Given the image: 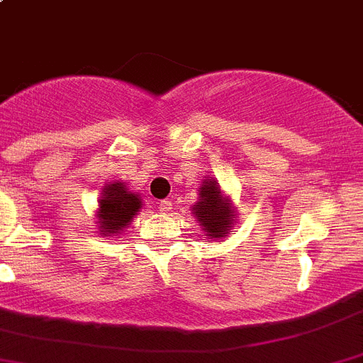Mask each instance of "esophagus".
Instances as JSON below:
<instances>
[{
  "instance_id": "1",
  "label": "esophagus",
  "mask_w": 363,
  "mask_h": 363,
  "mask_svg": "<svg viewBox=\"0 0 363 363\" xmlns=\"http://www.w3.org/2000/svg\"><path fill=\"white\" fill-rule=\"evenodd\" d=\"M171 201H167V199H164V201H160V211L162 212H169L171 211Z\"/></svg>"
}]
</instances>
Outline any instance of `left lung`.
<instances>
[{
    "label": "left lung",
    "instance_id": "1",
    "mask_svg": "<svg viewBox=\"0 0 363 363\" xmlns=\"http://www.w3.org/2000/svg\"><path fill=\"white\" fill-rule=\"evenodd\" d=\"M191 211L201 230L211 239L225 238L235 223L234 205L223 194L218 179L211 176L199 185V199Z\"/></svg>",
    "mask_w": 363,
    "mask_h": 363
}]
</instances>
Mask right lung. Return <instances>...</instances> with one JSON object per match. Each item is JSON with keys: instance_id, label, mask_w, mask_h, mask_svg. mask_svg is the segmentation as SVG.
Instances as JSON below:
<instances>
[{"instance_id": "1", "label": "right lung", "mask_w": 363, "mask_h": 363, "mask_svg": "<svg viewBox=\"0 0 363 363\" xmlns=\"http://www.w3.org/2000/svg\"><path fill=\"white\" fill-rule=\"evenodd\" d=\"M140 208V196L129 191L125 184L122 182L108 184L102 189V196L99 199V230L104 238L122 234Z\"/></svg>"}]
</instances>
